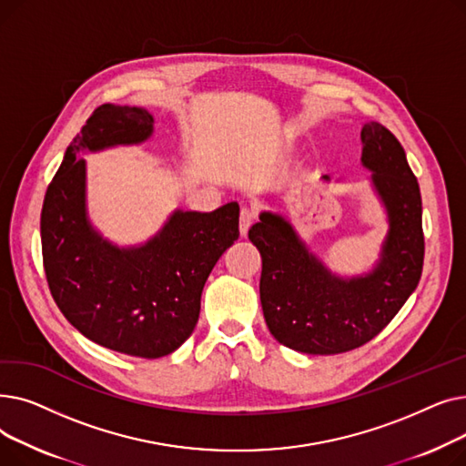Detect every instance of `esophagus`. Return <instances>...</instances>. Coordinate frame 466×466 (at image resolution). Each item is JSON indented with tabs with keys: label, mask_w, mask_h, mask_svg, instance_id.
Wrapping results in <instances>:
<instances>
[{
	"label": "esophagus",
	"mask_w": 466,
	"mask_h": 466,
	"mask_svg": "<svg viewBox=\"0 0 466 466\" xmlns=\"http://www.w3.org/2000/svg\"><path fill=\"white\" fill-rule=\"evenodd\" d=\"M255 217H257V211L251 209V208H243L241 213H239V234L241 238H246L251 225L255 223Z\"/></svg>",
	"instance_id": "1"
}]
</instances>
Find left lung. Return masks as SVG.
Wrapping results in <instances>:
<instances>
[{"label": "left lung", "instance_id": "left-lung-1", "mask_svg": "<svg viewBox=\"0 0 466 466\" xmlns=\"http://www.w3.org/2000/svg\"><path fill=\"white\" fill-rule=\"evenodd\" d=\"M360 164L387 215L372 270L339 276L317 257L290 220L262 211L249 239L260 251V304L279 344L308 355H336L378 336L410 299L423 270L421 192L399 139L380 122L360 132ZM323 181L330 183L329 176Z\"/></svg>", "mask_w": 466, "mask_h": 466}]
</instances>
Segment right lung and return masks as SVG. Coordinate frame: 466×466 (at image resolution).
<instances>
[{
    "label": "right lung",
    "instance_id": "add662e5",
    "mask_svg": "<svg viewBox=\"0 0 466 466\" xmlns=\"http://www.w3.org/2000/svg\"><path fill=\"white\" fill-rule=\"evenodd\" d=\"M155 132L145 107H97L66 149L41 211L51 295L66 319L97 346L158 359L192 334L215 262L238 239L239 206L176 209L139 246H116L88 217L85 153L141 145Z\"/></svg>",
    "mask_w": 466,
    "mask_h": 466
}]
</instances>
